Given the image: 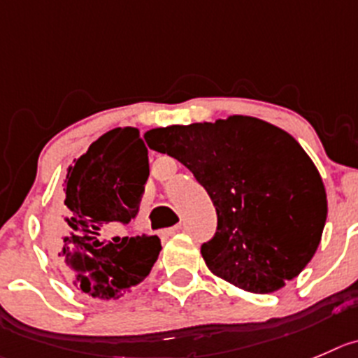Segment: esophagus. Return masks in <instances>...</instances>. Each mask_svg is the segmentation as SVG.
<instances>
[{"mask_svg": "<svg viewBox=\"0 0 358 358\" xmlns=\"http://www.w3.org/2000/svg\"><path fill=\"white\" fill-rule=\"evenodd\" d=\"M181 230V224H177V227H172V228H165V230H162V234L159 236L163 237V239H166V237L173 236V234H177Z\"/></svg>", "mask_w": 358, "mask_h": 358, "instance_id": "34e87169", "label": "esophagus"}]
</instances>
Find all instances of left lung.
<instances>
[{"mask_svg":"<svg viewBox=\"0 0 358 358\" xmlns=\"http://www.w3.org/2000/svg\"><path fill=\"white\" fill-rule=\"evenodd\" d=\"M155 151L189 169L216 207L202 244L209 271L241 290L272 294L311 262L327 220L322 176L297 141L251 115L145 131Z\"/></svg>","mask_w":358,"mask_h":358,"instance_id":"left-lung-1","label":"left lung"}]
</instances>
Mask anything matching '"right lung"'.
<instances>
[{
	"label": "right lung",
	"mask_w": 358,
	"mask_h": 358,
	"mask_svg": "<svg viewBox=\"0 0 358 358\" xmlns=\"http://www.w3.org/2000/svg\"><path fill=\"white\" fill-rule=\"evenodd\" d=\"M148 177V148L131 126L103 134L68 166L64 221L54 244L70 281L84 294L103 301L122 297L158 260L162 243L156 236L98 239L107 224L137 216Z\"/></svg>",
	"instance_id": "right-lung-1"
}]
</instances>
